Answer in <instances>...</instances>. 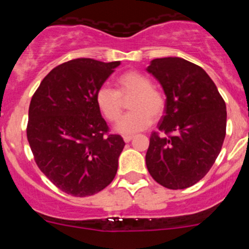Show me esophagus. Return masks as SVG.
Segmentation results:
<instances>
[{"instance_id": "1", "label": "esophagus", "mask_w": 249, "mask_h": 249, "mask_svg": "<svg viewBox=\"0 0 249 249\" xmlns=\"http://www.w3.org/2000/svg\"><path fill=\"white\" fill-rule=\"evenodd\" d=\"M123 140H124V142H129V141L133 140V136H131V135H124V136H123Z\"/></svg>"}]
</instances>
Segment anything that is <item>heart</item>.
<instances>
[{
	"label": "heart",
	"instance_id": "b5f03b06",
	"mask_svg": "<svg viewBox=\"0 0 249 249\" xmlns=\"http://www.w3.org/2000/svg\"><path fill=\"white\" fill-rule=\"evenodd\" d=\"M113 89L108 86H101L94 94L103 117L109 122H116L123 109V98L131 97L129 108L118 122L117 129L121 133H136L151 126L155 118L160 117L166 108V97L163 92L156 89L148 76L138 71H127L116 78Z\"/></svg>",
	"mask_w": 249,
	"mask_h": 249
}]
</instances>
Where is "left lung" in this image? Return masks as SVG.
Listing matches in <instances>:
<instances>
[{"instance_id":"1","label":"left lung","mask_w":249,"mask_h":249,"mask_svg":"<svg viewBox=\"0 0 249 249\" xmlns=\"http://www.w3.org/2000/svg\"><path fill=\"white\" fill-rule=\"evenodd\" d=\"M147 71L166 93L164 116L146 153L149 175L169 190L193 186L207 175L226 137V103L203 68L179 57L151 61Z\"/></svg>"}]
</instances>
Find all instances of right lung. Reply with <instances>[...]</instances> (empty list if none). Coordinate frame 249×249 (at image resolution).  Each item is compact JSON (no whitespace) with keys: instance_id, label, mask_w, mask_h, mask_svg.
<instances>
[{"instance_id":"1","label":"right lung","mask_w":249,"mask_h":249,"mask_svg":"<svg viewBox=\"0 0 249 249\" xmlns=\"http://www.w3.org/2000/svg\"><path fill=\"white\" fill-rule=\"evenodd\" d=\"M77 58L54 67L32 96L27 140L38 168L74 197L100 192L113 181L124 147L94 102V94L120 66Z\"/></svg>"}]
</instances>
